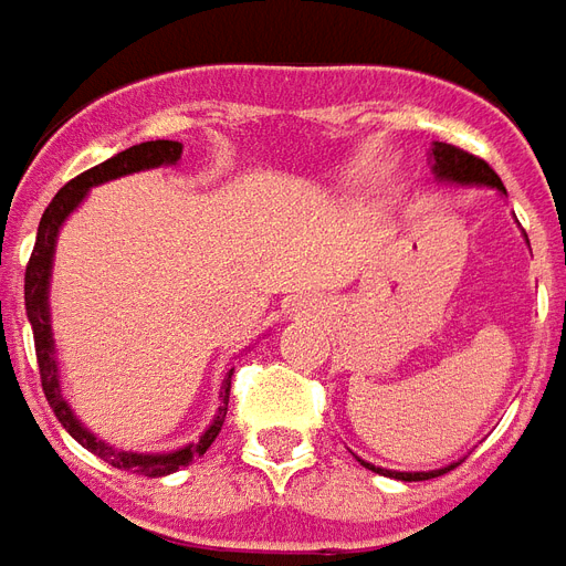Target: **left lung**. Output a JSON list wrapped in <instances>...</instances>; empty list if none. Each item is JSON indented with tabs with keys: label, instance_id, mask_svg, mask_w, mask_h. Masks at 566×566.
I'll use <instances>...</instances> for the list:
<instances>
[{
	"label": "left lung",
	"instance_id": "1",
	"mask_svg": "<svg viewBox=\"0 0 566 566\" xmlns=\"http://www.w3.org/2000/svg\"><path fill=\"white\" fill-rule=\"evenodd\" d=\"M430 164H432V176L439 179V182H451V186H479V188H494L500 195H506V188L500 182V176L482 161V158H475V155H469L463 148L448 146V143H432L430 148ZM359 463L371 472H378V475H387V479H399V482H427V479H436V475H444L448 469H454L457 463L442 469H430V472H396V469H384L375 467V463H368L363 457H356Z\"/></svg>",
	"mask_w": 566,
	"mask_h": 566
}]
</instances>
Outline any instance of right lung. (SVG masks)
<instances>
[{
	"mask_svg": "<svg viewBox=\"0 0 566 566\" xmlns=\"http://www.w3.org/2000/svg\"><path fill=\"white\" fill-rule=\"evenodd\" d=\"M182 158V143L176 139H151V143H139L118 151L109 161L97 164L91 170H84L82 176H75L72 182L60 188L54 200L48 203V210L42 212V222L35 231V247L27 264V276H23V298H27V316L33 326L35 338V356H39V375H42V390H45L48 405L54 408V415L63 423V430L70 432L75 442L87 448L91 454H97L99 460H106L115 469L124 472H136V475H148V479H161L170 475L176 469L195 463L200 454H207V448L216 442V436L222 430L228 415V396H231V375L234 368L222 378L219 387V408L212 415L210 427L200 432L198 442H188L176 451H164V454H139V451H122L115 444L103 442L94 432L84 427L82 420L75 418L72 405L63 396L60 387V366H57V347H54V332H51V268H54V247H57V234L63 222L70 219V212L82 207V200L87 198V191L103 182H112L118 176L139 174V170H155V167H174Z\"/></svg>",
	"mask_w": 566,
	"mask_h": 566,
	"instance_id": "right-lung-1",
	"label": "right lung"
}]
</instances>
